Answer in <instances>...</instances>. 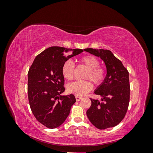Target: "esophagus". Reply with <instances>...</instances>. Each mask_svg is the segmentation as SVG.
<instances>
[{
	"label": "esophagus",
	"instance_id": "obj_1",
	"mask_svg": "<svg viewBox=\"0 0 153 153\" xmlns=\"http://www.w3.org/2000/svg\"><path fill=\"white\" fill-rule=\"evenodd\" d=\"M75 98H76V101H80L81 100H82V98L81 97H79V96H75Z\"/></svg>",
	"mask_w": 153,
	"mask_h": 153
}]
</instances>
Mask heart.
I'll return each instance as SVG.
<instances>
[{
  "label": "heart",
  "instance_id": "obj_1",
  "mask_svg": "<svg viewBox=\"0 0 153 153\" xmlns=\"http://www.w3.org/2000/svg\"><path fill=\"white\" fill-rule=\"evenodd\" d=\"M80 62L88 68L84 75L85 79H90L96 85H100L103 82L106 76L105 69L99 66L100 61L95 56L91 55H86L80 59ZM74 70L75 65L70 60H68L62 64L61 72L66 80H71L73 79ZM92 89V85L88 80L76 81L67 85V90L69 93L79 97L85 96Z\"/></svg>",
  "mask_w": 153,
  "mask_h": 153
}]
</instances>
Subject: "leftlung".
I'll return each instance as SVG.
<instances>
[{
  "instance_id": "1",
  "label": "left lung",
  "mask_w": 153,
  "mask_h": 153,
  "mask_svg": "<svg viewBox=\"0 0 153 153\" xmlns=\"http://www.w3.org/2000/svg\"><path fill=\"white\" fill-rule=\"evenodd\" d=\"M89 52L103 60L106 75L94 93L101 100L91 99V106L87 111L90 122L100 129L114 127L124 119L129 102V73L121 61L108 50L85 48Z\"/></svg>"
}]
</instances>
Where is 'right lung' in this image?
Masks as SVG:
<instances>
[{"mask_svg": "<svg viewBox=\"0 0 153 153\" xmlns=\"http://www.w3.org/2000/svg\"><path fill=\"white\" fill-rule=\"evenodd\" d=\"M83 52L79 48L49 47L37 55L29 69L28 98L32 112L48 128L61 126L76 102L73 94H61L65 91L61 69L64 62Z\"/></svg>", "mask_w": 153, "mask_h": 153, "instance_id": "obj_1", "label": "right lung"}]
</instances>
